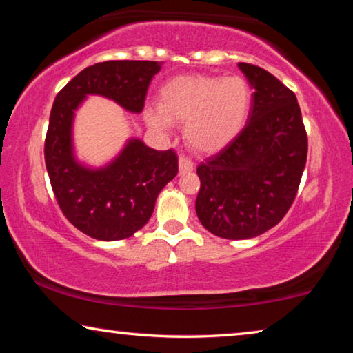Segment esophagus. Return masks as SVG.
Wrapping results in <instances>:
<instances>
[{
    "label": "esophagus",
    "instance_id": "1",
    "mask_svg": "<svg viewBox=\"0 0 353 353\" xmlns=\"http://www.w3.org/2000/svg\"><path fill=\"white\" fill-rule=\"evenodd\" d=\"M193 168H194V165L191 163V160H188L187 157H179V172H181V174H188V172H191L193 171Z\"/></svg>",
    "mask_w": 353,
    "mask_h": 353
}]
</instances>
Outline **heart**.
Listing matches in <instances>:
<instances>
[{"mask_svg":"<svg viewBox=\"0 0 353 353\" xmlns=\"http://www.w3.org/2000/svg\"><path fill=\"white\" fill-rule=\"evenodd\" d=\"M250 103V87L243 77L181 76L162 88L159 107H146L145 119L162 132L171 123H185L187 145L196 152L213 154L240 135Z\"/></svg>","mask_w":353,"mask_h":353,"instance_id":"heart-1","label":"heart"}]
</instances>
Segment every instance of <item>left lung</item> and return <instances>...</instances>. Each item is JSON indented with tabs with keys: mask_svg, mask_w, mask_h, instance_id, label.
<instances>
[{
	"mask_svg": "<svg viewBox=\"0 0 353 353\" xmlns=\"http://www.w3.org/2000/svg\"><path fill=\"white\" fill-rule=\"evenodd\" d=\"M238 68L254 88L246 126L196 170V214L225 240L259 236L280 223L296 198L308 149L296 94L266 70Z\"/></svg>",
	"mask_w": 353,
	"mask_h": 353,
	"instance_id": "8db88e82",
	"label": "left lung"
}]
</instances>
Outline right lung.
<instances>
[{
  "label": "right lung",
  "mask_w": 353,
  "mask_h": 353,
  "mask_svg": "<svg viewBox=\"0 0 353 353\" xmlns=\"http://www.w3.org/2000/svg\"><path fill=\"white\" fill-rule=\"evenodd\" d=\"M162 65L149 61L92 65L74 76L52 104L45 140L48 176L65 216L94 240H124L148 223L160 191L177 176V155L130 137L115 157L99 166L88 165L76 154V112L88 97H101L129 113H141L149 83Z\"/></svg>",
  "instance_id": "right-lung-1"
}]
</instances>
